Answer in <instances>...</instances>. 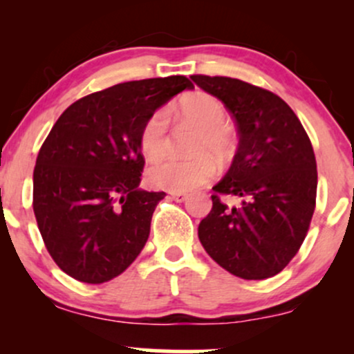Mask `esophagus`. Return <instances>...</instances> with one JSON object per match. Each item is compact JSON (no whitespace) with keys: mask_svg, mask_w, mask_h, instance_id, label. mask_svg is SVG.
Wrapping results in <instances>:
<instances>
[{"mask_svg":"<svg viewBox=\"0 0 354 354\" xmlns=\"http://www.w3.org/2000/svg\"><path fill=\"white\" fill-rule=\"evenodd\" d=\"M171 198H173L174 201L183 203V201L188 200V193H185V191H173V193H171Z\"/></svg>","mask_w":354,"mask_h":354,"instance_id":"esophagus-1","label":"esophagus"}]
</instances>
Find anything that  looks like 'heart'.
Listing matches in <instances>:
<instances>
[{
    "mask_svg": "<svg viewBox=\"0 0 354 354\" xmlns=\"http://www.w3.org/2000/svg\"><path fill=\"white\" fill-rule=\"evenodd\" d=\"M180 113L201 129L194 151L209 153L216 160H226L234 148V138L230 129L228 109L214 96L196 93L180 103ZM168 111L158 109L148 116L140 133L141 151L148 160H160L168 149ZM213 160L206 154L181 160L166 158L149 169V181L168 191H188L205 185L213 178Z\"/></svg>",
    "mask_w": 354,
    "mask_h": 354,
    "instance_id": "1",
    "label": "heart"
}]
</instances>
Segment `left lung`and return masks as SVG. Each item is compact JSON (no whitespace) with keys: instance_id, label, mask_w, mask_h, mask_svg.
<instances>
[{"instance_id":"8db88e82","label":"left lung","mask_w":354,"mask_h":354,"mask_svg":"<svg viewBox=\"0 0 354 354\" xmlns=\"http://www.w3.org/2000/svg\"><path fill=\"white\" fill-rule=\"evenodd\" d=\"M191 80L225 104L239 136L198 236L231 274L271 278L298 253L315 213L318 171L310 138L293 109L268 89L226 76ZM226 194L241 197L242 205L230 209L221 201Z\"/></svg>"}]
</instances>
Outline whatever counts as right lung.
<instances>
[{
  "label": "right lung",
  "instance_id": "obj_1",
  "mask_svg": "<svg viewBox=\"0 0 354 354\" xmlns=\"http://www.w3.org/2000/svg\"><path fill=\"white\" fill-rule=\"evenodd\" d=\"M186 76L128 81L64 109L39 149L33 209L48 253L66 274L100 284L141 253L166 193L140 188L145 121L183 89Z\"/></svg>",
  "mask_w": 354,
  "mask_h": 354
}]
</instances>
